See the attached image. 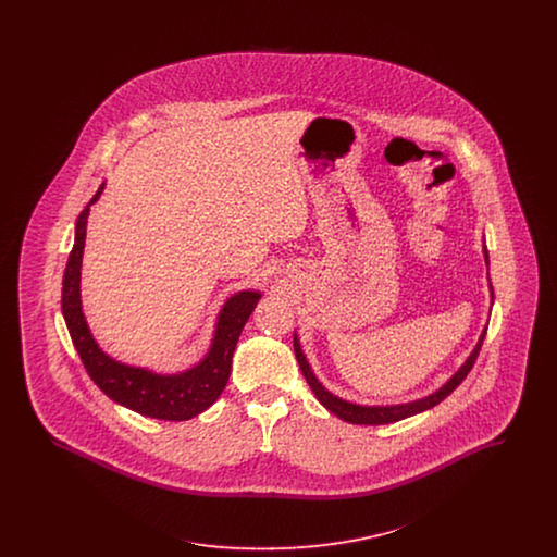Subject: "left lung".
<instances>
[{
  "instance_id": "left-lung-1",
  "label": "left lung",
  "mask_w": 557,
  "mask_h": 557,
  "mask_svg": "<svg viewBox=\"0 0 557 557\" xmlns=\"http://www.w3.org/2000/svg\"><path fill=\"white\" fill-rule=\"evenodd\" d=\"M484 259H486V265H488V252H486V246H484ZM493 292V286H491ZM484 336H486V327L478 341L476 348L472 350V355L468 357V361L461 366V370L457 371L449 382L438 388L434 395L430 397L420 398V400H413V403H403V405H388V407H363V405H355V403H348L343 398L334 397L332 393H327L321 384H319L315 373L309 368L300 345H298V338L294 336V355H296V361L302 370V375L307 380V384L311 386V391L315 393V397L319 398V403L332 411L334 416H338L341 420H345L348 424H366V425H377V424H391V422H398V420H405L409 416H416V413H422L425 409H432L434 405H438L443 398L449 397L450 393L466 380V375L470 373V370L474 368L476 363L478 352H480V346L484 343Z\"/></svg>"
}]
</instances>
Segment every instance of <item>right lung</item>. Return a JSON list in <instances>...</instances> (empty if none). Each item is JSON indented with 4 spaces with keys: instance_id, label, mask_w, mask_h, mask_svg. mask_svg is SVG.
<instances>
[{
    "instance_id": "add662e5",
    "label": "right lung",
    "mask_w": 557,
    "mask_h": 557,
    "mask_svg": "<svg viewBox=\"0 0 557 557\" xmlns=\"http://www.w3.org/2000/svg\"><path fill=\"white\" fill-rule=\"evenodd\" d=\"M102 189L104 184L96 191L89 205H94L100 198ZM89 205L81 211L77 219L75 244L69 255V263L62 280V315L85 370L107 397L146 418L184 422L202 413L219 398L230 380L232 357L238 345L239 332L250 318V313L255 311L261 294L252 290L238 292L225 302L216 321L211 350L191 370L173 375H160L154 371L123 366L110 359L107 352H102V348L96 345L81 311V259L85 246Z\"/></svg>"
}]
</instances>
